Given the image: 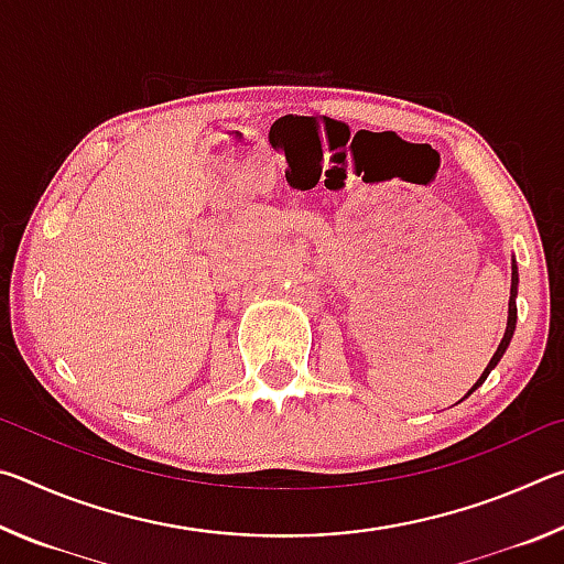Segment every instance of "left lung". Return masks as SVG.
Returning a JSON list of instances; mask_svg holds the SVG:
<instances>
[{
    "instance_id": "1",
    "label": "left lung",
    "mask_w": 564,
    "mask_h": 564,
    "mask_svg": "<svg viewBox=\"0 0 564 564\" xmlns=\"http://www.w3.org/2000/svg\"><path fill=\"white\" fill-rule=\"evenodd\" d=\"M518 283H520V279H518V263H514V259H512V279H510V303H508V326H505V336H502V340H500V346H498V350H495V356L490 358V362H488V368L482 370V376L477 378V383L467 390V395L470 393H475L477 388H480L482 383H485V378L490 376V370L498 366L500 362V358L505 356V350H508V346H510V340H512V333H514V323H518V303H514V299H518ZM465 395V398H467Z\"/></svg>"
}]
</instances>
